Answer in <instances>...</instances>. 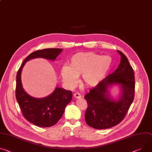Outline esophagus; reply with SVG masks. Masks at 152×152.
<instances>
[{"label": "esophagus", "mask_w": 152, "mask_h": 152, "mask_svg": "<svg viewBox=\"0 0 152 152\" xmlns=\"http://www.w3.org/2000/svg\"><path fill=\"white\" fill-rule=\"evenodd\" d=\"M73 96H74L75 98H80L82 97V96L79 93H75L73 94Z\"/></svg>", "instance_id": "34e87169"}]
</instances>
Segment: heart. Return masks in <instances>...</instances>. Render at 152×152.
I'll use <instances>...</instances> for the list:
<instances>
[{
    "label": "heart",
    "instance_id": "obj_1",
    "mask_svg": "<svg viewBox=\"0 0 152 152\" xmlns=\"http://www.w3.org/2000/svg\"><path fill=\"white\" fill-rule=\"evenodd\" d=\"M112 58L94 52H80L75 54L69 61V66L61 68V76L68 87H73L77 77L82 75V81L87 87L99 84L111 68Z\"/></svg>",
    "mask_w": 152,
    "mask_h": 152
}]
</instances>
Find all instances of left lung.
<instances>
[{
	"instance_id": "1",
	"label": "left lung",
	"mask_w": 152,
	"mask_h": 152,
	"mask_svg": "<svg viewBox=\"0 0 152 152\" xmlns=\"http://www.w3.org/2000/svg\"><path fill=\"white\" fill-rule=\"evenodd\" d=\"M121 62L112 74L89 91L84 98L88 107L85 114L87 125L96 129L111 128L125 118L134 97V75L127 58L121 51ZM113 84L120 85L121 96L117 101L109 96L107 88Z\"/></svg>"
}]
</instances>
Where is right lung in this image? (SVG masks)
Returning <instances> with one entry per match:
<instances>
[{"label":"right lung","instance_id":"1","mask_svg":"<svg viewBox=\"0 0 152 152\" xmlns=\"http://www.w3.org/2000/svg\"><path fill=\"white\" fill-rule=\"evenodd\" d=\"M61 48H46L31 53L23 61L16 76V98L24 118L35 126L49 127L62 116L66 105L72 99V92L57 87L47 97L36 98L27 94L21 82V72L25 64L30 59L42 58L54 61L62 51Z\"/></svg>","mask_w":152,"mask_h":152}]
</instances>
